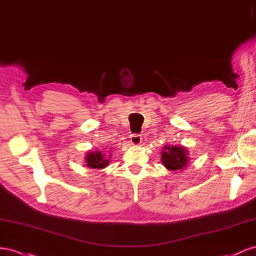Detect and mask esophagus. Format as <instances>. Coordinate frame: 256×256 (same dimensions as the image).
I'll list each match as a JSON object with an SVG mask.
<instances>
[{"instance_id":"obj_1","label":"esophagus","mask_w":256,"mask_h":256,"mask_svg":"<svg viewBox=\"0 0 256 256\" xmlns=\"http://www.w3.org/2000/svg\"><path fill=\"white\" fill-rule=\"evenodd\" d=\"M142 135H140V134H133V135H130V144H135V146H137V144H140V142H142Z\"/></svg>"}]
</instances>
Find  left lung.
Returning <instances> with one entry per match:
<instances>
[{"label":"left lung","instance_id":"8db88e82","mask_svg":"<svg viewBox=\"0 0 256 256\" xmlns=\"http://www.w3.org/2000/svg\"><path fill=\"white\" fill-rule=\"evenodd\" d=\"M162 162L170 170H182L188 163V151L179 146H165L162 153Z\"/></svg>","mask_w":256,"mask_h":256}]
</instances>
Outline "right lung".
Instances as JSON below:
<instances>
[{
	"label": "right lung",
	"instance_id": "1",
	"mask_svg": "<svg viewBox=\"0 0 256 256\" xmlns=\"http://www.w3.org/2000/svg\"><path fill=\"white\" fill-rule=\"evenodd\" d=\"M86 165L91 167V168H104L109 163V160H107L104 153H102L100 151L90 152L89 156H86Z\"/></svg>",
	"mask_w": 256,
	"mask_h": 256
}]
</instances>
